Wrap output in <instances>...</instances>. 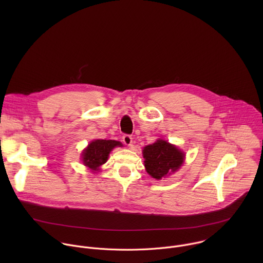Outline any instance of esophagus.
Segmentation results:
<instances>
[{
  "label": "esophagus",
  "mask_w": 263,
  "mask_h": 263,
  "mask_svg": "<svg viewBox=\"0 0 263 263\" xmlns=\"http://www.w3.org/2000/svg\"><path fill=\"white\" fill-rule=\"evenodd\" d=\"M123 141H124V143L126 145H131V143H132V136L129 135V134H125L123 136Z\"/></svg>",
  "instance_id": "1"
}]
</instances>
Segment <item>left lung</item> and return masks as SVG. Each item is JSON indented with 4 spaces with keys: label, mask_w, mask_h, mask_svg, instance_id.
<instances>
[{
    "label": "left lung",
    "mask_w": 263,
    "mask_h": 263,
    "mask_svg": "<svg viewBox=\"0 0 263 263\" xmlns=\"http://www.w3.org/2000/svg\"><path fill=\"white\" fill-rule=\"evenodd\" d=\"M142 154L146 173L156 180H161L178 171L185 158L180 148L163 139L144 146Z\"/></svg>",
    "instance_id": "1"
}]
</instances>
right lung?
I'll list each match as a JSON object with an SVG mask.
<instances>
[{
  "mask_svg": "<svg viewBox=\"0 0 263 263\" xmlns=\"http://www.w3.org/2000/svg\"><path fill=\"white\" fill-rule=\"evenodd\" d=\"M116 146H122V142L106 139L92 140L82 152L83 164L92 173L100 171V166L107 161L112 148Z\"/></svg>",
  "mask_w": 263,
  "mask_h": 263,
  "instance_id": "right-lung-1",
  "label": "right lung"
}]
</instances>
